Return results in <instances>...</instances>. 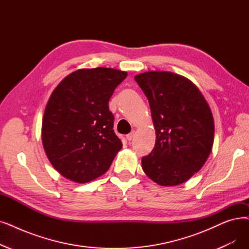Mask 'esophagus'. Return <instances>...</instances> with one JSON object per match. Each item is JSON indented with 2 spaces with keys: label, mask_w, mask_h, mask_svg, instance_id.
I'll list each match as a JSON object with an SVG mask.
<instances>
[{
  "label": "esophagus",
  "mask_w": 249,
  "mask_h": 249,
  "mask_svg": "<svg viewBox=\"0 0 249 249\" xmlns=\"http://www.w3.org/2000/svg\"><path fill=\"white\" fill-rule=\"evenodd\" d=\"M134 134H135V131H132V132H130L129 134H127V136H126L127 140H129V142H131V140H132L133 137H134Z\"/></svg>",
  "instance_id": "1"
}]
</instances>
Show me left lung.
I'll list each match as a JSON object with an SVG mask.
<instances>
[{
  "label": "left lung",
  "mask_w": 249,
  "mask_h": 249,
  "mask_svg": "<svg viewBox=\"0 0 249 249\" xmlns=\"http://www.w3.org/2000/svg\"><path fill=\"white\" fill-rule=\"evenodd\" d=\"M135 81L149 103L156 144L142 160L145 174L159 185L187 181L207 161L213 143L210 106L189 79L166 71L138 74Z\"/></svg>",
  "instance_id": "obj_1"
}]
</instances>
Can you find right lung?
Instances as JSON below:
<instances>
[{
  "label": "right lung",
  "mask_w": 249,
  "mask_h": 249,
  "mask_svg": "<svg viewBox=\"0 0 249 249\" xmlns=\"http://www.w3.org/2000/svg\"><path fill=\"white\" fill-rule=\"evenodd\" d=\"M126 76L127 72L112 68L79 69L51 94L41 139L51 164L65 178L77 183L96 179L122 148L109 101Z\"/></svg>",
  "instance_id": "add662e5"
}]
</instances>
